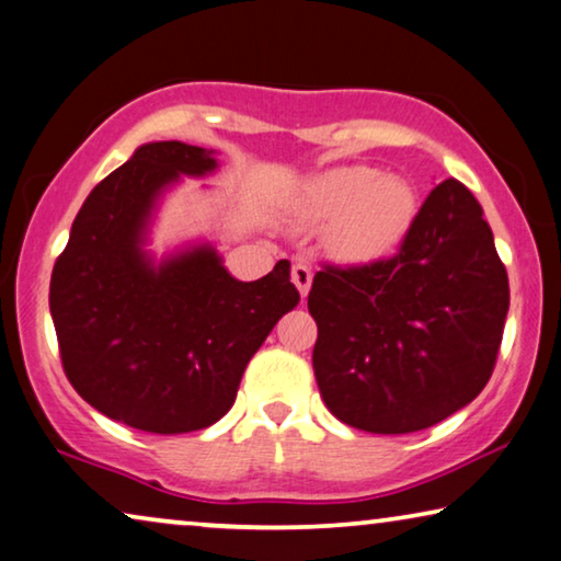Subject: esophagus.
<instances>
[{
    "label": "esophagus",
    "mask_w": 561,
    "mask_h": 561,
    "mask_svg": "<svg viewBox=\"0 0 561 561\" xmlns=\"http://www.w3.org/2000/svg\"><path fill=\"white\" fill-rule=\"evenodd\" d=\"M290 278L296 283V288L300 290V296H308L310 290V280H313V271H310V265L306 261H298L293 263L290 268Z\"/></svg>",
    "instance_id": "obj_1"
}]
</instances>
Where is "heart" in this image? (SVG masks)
Instances as JSON below:
<instances>
[{
	"mask_svg": "<svg viewBox=\"0 0 561 561\" xmlns=\"http://www.w3.org/2000/svg\"><path fill=\"white\" fill-rule=\"evenodd\" d=\"M298 220L331 226V245L346 261H374L407 236L416 193L401 178H381L366 165L335 168L310 180L298 201Z\"/></svg>",
	"mask_w": 561,
	"mask_h": 561,
	"instance_id": "obj_1",
	"label": "heart"
}]
</instances>
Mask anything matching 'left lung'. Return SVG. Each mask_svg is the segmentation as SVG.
Here are the masks:
<instances>
[{
    "label": "left lung",
    "instance_id": "8db88e82",
    "mask_svg": "<svg viewBox=\"0 0 561 561\" xmlns=\"http://www.w3.org/2000/svg\"><path fill=\"white\" fill-rule=\"evenodd\" d=\"M308 310L333 416L368 434H411L467 407L494 374L510 278L477 197L449 178L393 255L323 263Z\"/></svg>",
    "mask_w": 561,
    "mask_h": 561
}]
</instances>
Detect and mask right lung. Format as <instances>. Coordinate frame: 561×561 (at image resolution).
Wrapping results in <instances>:
<instances>
[{
  "label": "right lung",
  "mask_w": 561,
  "mask_h": 561,
  "mask_svg": "<svg viewBox=\"0 0 561 561\" xmlns=\"http://www.w3.org/2000/svg\"><path fill=\"white\" fill-rule=\"evenodd\" d=\"M215 158L178 140L137 148L94 185L49 283L65 376L90 407L148 434L215 424L236 401L248 360L298 306L290 263L236 280L213 248L152 268L140 251L158 193L205 175Z\"/></svg>",
  "instance_id": "right-lung-1"
}]
</instances>
